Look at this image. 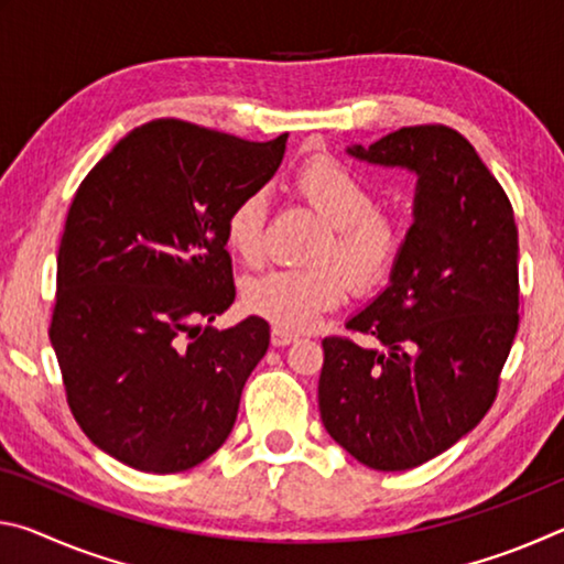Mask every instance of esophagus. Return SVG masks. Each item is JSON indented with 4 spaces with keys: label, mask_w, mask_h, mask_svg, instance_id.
I'll list each match as a JSON object with an SVG mask.
<instances>
[{
    "label": "esophagus",
    "mask_w": 564,
    "mask_h": 564,
    "mask_svg": "<svg viewBox=\"0 0 564 564\" xmlns=\"http://www.w3.org/2000/svg\"><path fill=\"white\" fill-rule=\"evenodd\" d=\"M299 338L295 336V333H291V330H283V328H273L271 330V343L275 348H283V346H291V343Z\"/></svg>",
    "instance_id": "1"
}]
</instances>
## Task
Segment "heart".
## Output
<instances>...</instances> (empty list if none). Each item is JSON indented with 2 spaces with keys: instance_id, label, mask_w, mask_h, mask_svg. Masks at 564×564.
Listing matches in <instances>:
<instances>
[{
  "instance_id": "heart-1",
  "label": "heart",
  "mask_w": 564,
  "mask_h": 564,
  "mask_svg": "<svg viewBox=\"0 0 564 564\" xmlns=\"http://www.w3.org/2000/svg\"><path fill=\"white\" fill-rule=\"evenodd\" d=\"M295 191L328 221V231L321 234L311 251V259L318 263L265 271L243 289L248 311L283 330L311 328L323 311L340 303L346 279L328 261L340 263L358 289H368L390 271L403 241L395 218L376 208L373 188L336 159L308 161L295 176ZM263 231L265 198L253 191L238 198L226 216L228 251L246 265H259Z\"/></svg>"
}]
</instances>
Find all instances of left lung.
<instances>
[{"label":"left lung","mask_w":564,"mask_h":564,"mask_svg":"<svg viewBox=\"0 0 564 564\" xmlns=\"http://www.w3.org/2000/svg\"><path fill=\"white\" fill-rule=\"evenodd\" d=\"M346 154L417 184L388 285L346 321L362 340H323L321 420L358 463L410 470L470 433L498 393L520 321L518 226L453 129L405 127Z\"/></svg>","instance_id":"8db88e82"}]
</instances>
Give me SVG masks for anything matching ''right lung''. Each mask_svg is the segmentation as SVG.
Returning <instances> with one entry per match:
<instances>
[{"mask_svg": "<svg viewBox=\"0 0 564 564\" xmlns=\"http://www.w3.org/2000/svg\"><path fill=\"white\" fill-rule=\"evenodd\" d=\"M285 139L181 119L129 131L82 186L56 256L52 348L89 441L141 473H181L231 435L269 323L204 328L236 299L226 216L279 171Z\"/></svg>", "mask_w": 564, "mask_h": 564, "instance_id": "obj_1", "label": "right lung"}]
</instances>
